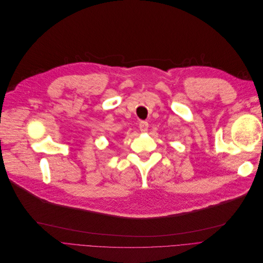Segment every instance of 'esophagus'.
I'll return each instance as SVG.
<instances>
[{
	"instance_id": "esophagus-1",
	"label": "esophagus",
	"mask_w": 263,
	"mask_h": 263,
	"mask_svg": "<svg viewBox=\"0 0 263 263\" xmlns=\"http://www.w3.org/2000/svg\"><path fill=\"white\" fill-rule=\"evenodd\" d=\"M139 128L141 133H146L148 129V123L145 121H141L139 124Z\"/></svg>"
}]
</instances>
